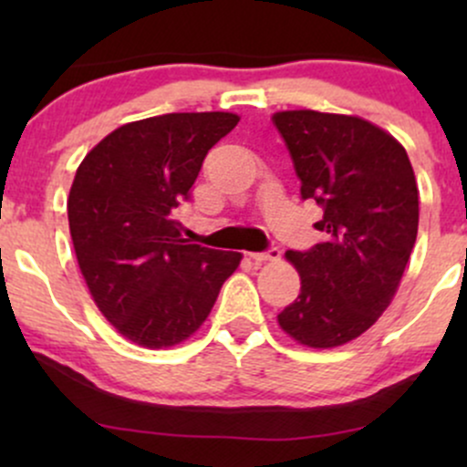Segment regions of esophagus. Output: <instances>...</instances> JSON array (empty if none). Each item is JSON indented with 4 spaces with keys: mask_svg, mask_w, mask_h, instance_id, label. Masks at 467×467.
Returning <instances> with one entry per match:
<instances>
[{
    "mask_svg": "<svg viewBox=\"0 0 467 467\" xmlns=\"http://www.w3.org/2000/svg\"><path fill=\"white\" fill-rule=\"evenodd\" d=\"M278 256H281V250H278L276 245H272V248H267L264 252H250V259L256 261V264H264V261H276Z\"/></svg>",
    "mask_w": 467,
    "mask_h": 467,
    "instance_id": "34e87169",
    "label": "esophagus"
}]
</instances>
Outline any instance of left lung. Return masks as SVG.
<instances>
[{"label": "left lung", "instance_id": "left-lung-1", "mask_svg": "<svg viewBox=\"0 0 467 467\" xmlns=\"http://www.w3.org/2000/svg\"><path fill=\"white\" fill-rule=\"evenodd\" d=\"M301 180L316 200L323 244L287 250L301 294L278 325L314 349L353 340L393 301L420 223V191L406 149L358 116L312 109L272 116Z\"/></svg>", "mask_w": 467, "mask_h": 467}]
</instances>
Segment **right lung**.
Instances as JSON below:
<instances>
[{
    "mask_svg": "<svg viewBox=\"0 0 467 467\" xmlns=\"http://www.w3.org/2000/svg\"><path fill=\"white\" fill-rule=\"evenodd\" d=\"M228 111L118 127L85 155L67 197L69 234L96 305L127 340L180 345L208 318L241 252L189 244L175 208L206 153L237 127Z\"/></svg>",
    "mask_w": 467,
    "mask_h": 467,
    "instance_id": "add662e5",
    "label": "right lung"
}]
</instances>
